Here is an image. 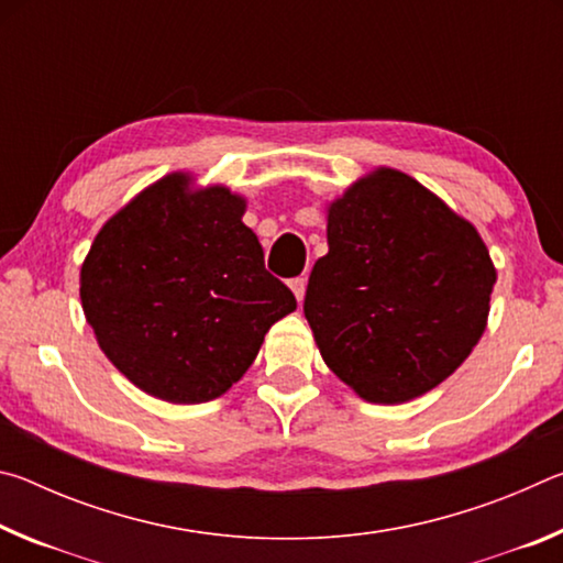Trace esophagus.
I'll return each instance as SVG.
<instances>
[{
  "label": "esophagus",
  "mask_w": 563,
  "mask_h": 563,
  "mask_svg": "<svg viewBox=\"0 0 563 563\" xmlns=\"http://www.w3.org/2000/svg\"><path fill=\"white\" fill-rule=\"evenodd\" d=\"M305 285H308V280H305V278H292L290 280V290L295 292L298 302H302V298H305Z\"/></svg>",
  "instance_id": "34e87169"
}]
</instances>
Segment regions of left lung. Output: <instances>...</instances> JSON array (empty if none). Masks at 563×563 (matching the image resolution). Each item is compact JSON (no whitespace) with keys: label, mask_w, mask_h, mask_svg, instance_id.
Instances as JSON below:
<instances>
[{"label":"left lung","mask_w":563,"mask_h":563,"mask_svg":"<svg viewBox=\"0 0 563 563\" xmlns=\"http://www.w3.org/2000/svg\"><path fill=\"white\" fill-rule=\"evenodd\" d=\"M328 255L305 318L360 399L402 405L444 383L487 330L497 268L472 221L402 170L377 166L325 206Z\"/></svg>","instance_id":"8db88e82"}]
</instances>
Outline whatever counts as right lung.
<instances>
[{
	"label": "right lung",
	"instance_id": "1",
	"mask_svg": "<svg viewBox=\"0 0 563 563\" xmlns=\"http://www.w3.org/2000/svg\"><path fill=\"white\" fill-rule=\"evenodd\" d=\"M245 196L174 170L93 238L79 273L84 318L111 365L170 405L225 395L295 295L265 271Z\"/></svg>",
	"mask_w": 563,
	"mask_h": 563
}]
</instances>
